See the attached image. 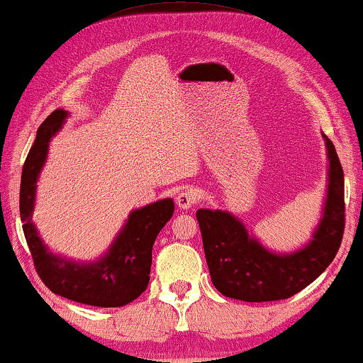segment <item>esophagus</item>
I'll use <instances>...</instances> for the list:
<instances>
[{
    "mask_svg": "<svg viewBox=\"0 0 363 363\" xmlns=\"http://www.w3.org/2000/svg\"><path fill=\"white\" fill-rule=\"evenodd\" d=\"M198 200L195 190H191V188H183L182 191H178L177 195V205L182 208V210H188V208H191L195 205Z\"/></svg>",
    "mask_w": 363,
    "mask_h": 363,
    "instance_id": "1",
    "label": "esophagus"
}]
</instances>
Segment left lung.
Segmentation results:
<instances>
[{
    "instance_id": "left-lung-1",
    "label": "left lung",
    "mask_w": 363,
    "mask_h": 363,
    "mask_svg": "<svg viewBox=\"0 0 363 363\" xmlns=\"http://www.w3.org/2000/svg\"><path fill=\"white\" fill-rule=\"evenodd\" d=\"M325 138L329 185L324 215L306 247L276 255L267 251L228 211L198 210L203 247L211 281L223 296L245 302L279 301L314 282L339 251L345 228L344 170L335 147Z\"/></svg>"
}]
</instances>
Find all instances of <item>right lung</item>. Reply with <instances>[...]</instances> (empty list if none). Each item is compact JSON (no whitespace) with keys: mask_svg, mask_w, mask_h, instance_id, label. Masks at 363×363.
I'll return each instance as SVG.
<instances>
[{"mask_svg":"<svg viewBox=\"0 0 363 363\" xmlns=\"http://www.w3.org/2000/svg\"><path fill=\"white\" fill-rule=\"evenodd\" d=\"M67 112L54 111L38 128L21 173L19 213L38 276L54 294L96 307H122L135 301L150 281L152 250L157 235L175 210L172 198L132 211L111 250L94 262H76L48 251L31 221L39 172L46 162L51 137Z\"/></svg>","mask_w":363,"mask_h":363,"instance_id":"right-lung-1","label":"right lung"}]
</instances>
